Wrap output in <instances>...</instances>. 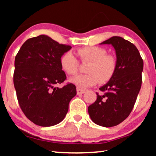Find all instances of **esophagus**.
<instances>
[{
  "mask_svg": "<svg viewBox=\"0 0 156 156\" xmlns=\"http://www.w3.org/2000/svg\"><path fill=\"white\" fill-rule=\"evenodd\" d=\"M76 91H77V94L78 95L83 94L84 93V92H85V90H84V89H80V88H77Z\"/></svg>",
  "mask_w": 156,
  "mask_h": 156,
  "instance_id": "34e87169",
  "label": "esophagus"
}]
</instances>
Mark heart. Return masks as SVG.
<instances>
[{
    "label": "heart",
    "mask_w": 156,
    "mask_h": 156,
    "mask_svg": "<svg viewBox=\"0 0 156 156\" xmlns=\"http://www.w3.org/2000/svg\"><path fill=\"white\" fill-rule=\"evenodd\" d=\"M78 54L83 62H89L86 74L75 76L71 82L78 88H85L96 84L107 83L115 74L118 67L116 58L107 54V50L98 46H88L79 48ZM60 66L69 75H76L78 72V60L72 51L63 54L60 59Z\"/></svg>",
    "instance_id": "obj_1"
}]
</instances>
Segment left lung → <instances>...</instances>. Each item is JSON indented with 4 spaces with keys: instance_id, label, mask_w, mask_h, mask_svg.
<instances>
[{
    "instance_id": "8db88e82",
    "label": "left lung",
    "mask_w": 156,
    "mask_h": 156,
    "mask_svg": "<svg viewBox=\"0 0 156 156\" xmlns=\"http://www.w3.org/2000/svg\"><path fill=\"white\" fill-rule=\"evenodd\" d=\"M101 44L114 47L118 67L110 80L99 89L105 94L96 93L88 112L96 125L111 127L123 122L133 109L142 85L143 60L137 47L122 37L113 36Z\"/></svg>"
}]
</instances>
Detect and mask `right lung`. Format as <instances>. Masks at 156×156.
Returning <instances> with one entry per match:
<instances>
[{
    "label": "right lung",
    "instance_id": "1",
    "mask_svg": "<svg viewBox=\"0 0 156 156\" xmlns=\"http://www.w3.org/2000/svg\"><path fill=\"white\" fill-rule=\"evenodd\" d=\"M71 48L41 35L26 41L16 56L14 84L18 104L37 125L50 126L61 122L76 95L72 83L56 87L67 79L60 59Z\"/></svg>",
    "mask_w": 156,
    "mask_h": 156
}]
</instances>
